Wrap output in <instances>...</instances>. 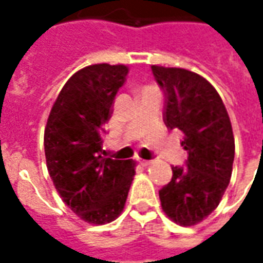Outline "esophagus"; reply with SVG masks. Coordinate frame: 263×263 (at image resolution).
Wrapping results in <instances>:
<instances>
[{
  "instance_id": "1",
  "label": "esophagus",
  "mask_w": 263,
  "mask_h": 263,
  "mask_svg": "<svg viewBox=\"0 0 263 263\" xmlns=\"http://www.w3.org/2000/svg\"><path fill=\"white\" fill-rule=\"evenodd\" d=\"M139 163H141V166H149V165H151V160L141 159V160H139Z\"/></svg>"
}]
</instances>
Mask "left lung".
<instances>
[{
	"mask_svg": "<svg viewBox=\"0 0 263 263\" xmlns=\"http://www.w3.org/2000/svg\"><path fill=\"white\" fill-rule=\"evenodd\" d=\"M165 94L163 121L167 129L184 134V166H173V176L159 190L162 209L180 226L190 227L210 215L231 179L235 143L220 94L201 76L177 67L152 66Z\"/></svg>",
	"mask_w": 263,
	"mask_h": 263,
	"instance_id": "left-lung-1",
	"label": "left lung"
}]
</instances>
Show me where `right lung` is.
<instances>
[{"label": "right lung", "instance_id": "obj_1", "mask_svg": "<svg viewBox=\"0 0 263 263\" xmlns=\"http://www.w3.org/2000/svg\"><path fill=\"white\" fill-rule=\"evenodd\" d=\"M128 67L92 65L70 77L45 128V156L56 190L90 224L114 221L124 210L135 175L132 160L101 156L104 125Z\"/></svg>", "mask_w": 263, "mask_h": 263}]
</instances>
